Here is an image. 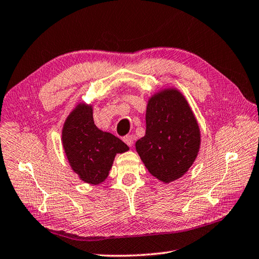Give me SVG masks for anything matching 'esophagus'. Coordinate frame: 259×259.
Here are the masks:
<instances>
[{
    "label": "esophagus",
    "instance_id": "esophagus-1",
    "mask_svg": "<svg viewBox=\"0 0 259 259\" xmlns=\"http://www.w3.org/2000/svg\"><path fill=\"white\" fill-rule=\"evenodd\" d=\"M123 141H124L128 146H132V145H133V143H134V136H132V135L125 136Z\"/></svg>",
    "mask_w": 259,
    "mask_h": 259
}]
</instances>
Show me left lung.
I'll list each match as a JSON object with an SVG mask.
<instances>
[{
    "mask_svg": "<svg viewBox=\"0 0 259 259\" xmlns=\"http://www.w3.org/2000/svg\"><path fill=\"white\" fill-rule=\"evenodd\" d=\"M200 131L180 91L169 88L149 97L145 135L135 147L149 173L163 183L181 178L196 159Z\"/></svg>",
    "mask_w": 259,
    "mask_h": 259,
    "instance_id": "8db88e82",
    "label": "left lung"
}]
</instances>
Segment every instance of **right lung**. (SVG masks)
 I'll use <instances>...</instances> for the list:
<instances>
[{
  "instance_id": "obj_1",
  "label": "right lung",
  "mask_w": 259,
  "mask_h": 259,
  "mask_svg": "<svg viewBox=\"0 0 259 259\" xmlns=\"http://www.w3.org/2000/svg\"><path fill=\"white\" fill-rule=\"evenodd\" d=\"M62 144L73 171L92 185L104 182L116 154L130 149L118 137L97 128L93 107L84 102L78 103L65 119Z\"/></svg>"
}]
</instances>
